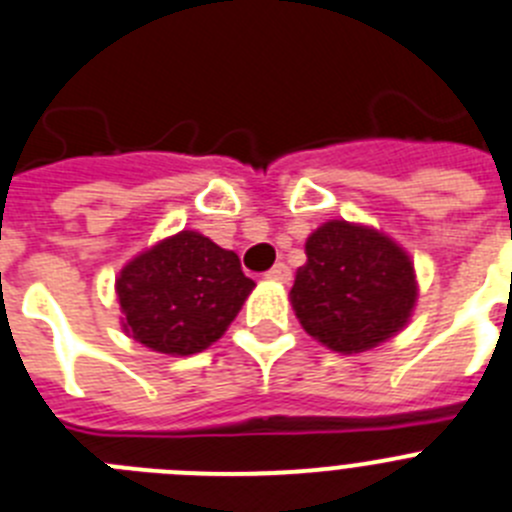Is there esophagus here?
<instances>
[{
  "label": "esophagus",
  "mask_w": 512,
  "mask_h": 512,
  "mask_svg": "<svg viewBox=\"0 0 512 512\" xmlns=\"http://www.w3.org/2000/svg\"><path fill=\"white\" fill-rule=\"evenodd\" d=\"M266 279H274V282H289L292 279V271L287 264H274L266 271Z\"/></svg>",
  "instance_id": "obj_1"
}]
</instances>
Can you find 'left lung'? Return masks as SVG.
Returning a JSON list of instances; mask_svg holds the SVG:
<instances>
[{"label":"left lung","mask_w":512,"mask_h":512,"mask_svg":"<svg viewBox=\"0 0 512 512\" xmlns=\"http://www.w3.org/2000/svg\"><path fill=\"white\" fill-rule=\"evenodd\" d=\"M305 253L289 297L312 338L359 354L408 323L418 297L413 264L387 235L330 220L307 238Z\"/></svg>","instance_id":"1"}]
</instances>
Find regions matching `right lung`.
<instances>
[{
  "instance_id": "add662e5",
  "label": "right lung",
  "mask_w": 512,
  "mask_h": 512,
  "mask_svg": "<svg viewBox=\"0 0 512 512\" xmlns=\"http://www.w3.org/2000/svg\"><path fill=\"white\" fill-rule=\"evenodd\" d=\"M253 289L233 251L182 230L117 277L125 330L153 351L189 356L223 336Z\"/></svg>"
}]
</instances>
